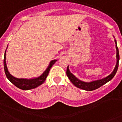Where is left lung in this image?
Masks as SVG:
<instances>
[{
	"mask_svg": "<svg viewBox=\"0 0 122 122\" xmlns=\"http://www.w3.org/2000/svg\"><path fill=\"white\" fill-rule=\"evenodd\" d=\"M115 44H116V49H117V64L115 66V69L113 70V71L110 74V75L108 76L107 77H105V78L102 79H100V80L94 81L91 82H86L81 81L79 80L78 79H77L72 74V73H71L70 71L69 70L68 66L67 67V70H66V74H67L68 78L69 79V80L76 87L81 89L86 90V91H94L95 89H97L102 86L104 85L108 81H110L113 78L115 74H116L117 69L118 67V62H119V52H118V48L117 46V41L115 40Z\"/></svg>",
	"mask_w": 122,
	"mask_h": 122,
	"instance_id": "left-lung-1",
	"label": "left lung"
}]
</instances>
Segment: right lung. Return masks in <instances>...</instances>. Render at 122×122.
Here are the masks:
<instances>
[{
	"label": "right lung",
	"instance_id": "obj_1",
	"mask_svg": "<svg viewBox=\"0 0 122 122\" xmlns=\"http://www.w3.org/2000/svg\"><path fill=\"white\" fill-rule=\"evenodd\" d=\"M6 51H5L4 54V71H5V73L10 81L12 82L13 84H14L16 87L22 90H30L32 89L36 88V87L39 86L43 83L45 81L46 79L47 76L48 75V73L50 72V70L51 67L53 66V65L56 63L57 61L56 59H54L53 61L50 62V65L46 69V70L41 75L40 77L35 79H18L16 78L15 77L12 76L9 73L7 69V65H6Z\"/></svg>",
	"mask_w": 122,
	"mask_h": 122
}]
</instances>
